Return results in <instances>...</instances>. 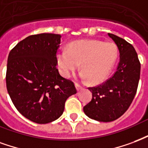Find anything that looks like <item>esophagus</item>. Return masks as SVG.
I'll return each instance as SVG.
<instances>
[{"instance_id":"34e87169","label":"esophagus","mask_w":148,"mask_h":148,"mask_svg":"<svg viewBox=\"0 0 148 148\" xmlns=\"http://www.w3.org/2000/svg\"><path fill=\"white\" fill-rule=\"evenodd\" d=\"M75 87H76V89L78 90H79L80 89H82V86L80 84H77V83H75Z\"/></svg>"}]
</instances>
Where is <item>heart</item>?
Masks as SVG:
<instances>
[{"label": "heart", "instance_id": "1", "mask_svg": "<svg viewBox=\"0 0 148 148\" xmlns=\"http://www.w3.org/2000/svg\"><path fill=\"white\" fill-rule=\"evenodd\" d=\"M117 58L114 43L89 39L70 43L68 50L58 52L57 61L60 72L65 77H69L81 63V78L98 84L108 76Z\"/></svg>", "mask_w": 148, "mask_h": 148}]
</instances>
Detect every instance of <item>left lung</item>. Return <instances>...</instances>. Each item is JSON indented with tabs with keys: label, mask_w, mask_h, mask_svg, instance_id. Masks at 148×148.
Segmentation results:
<instances>
[{
	"label": "left lung",
	"mask_w": 148,
	"mask_h": 148,
	"mask_svg": "<svg viewBox=\"0 0 148 148\" xmlns=\"http://www.w3.org/2000/svg\"><path fill=\"white\" fill-rule=\"evenodd\" d=\"M108 35L119 50V62L110 78L95 87H88L92 99L84 107L87 117L110 122L125 114L134 99L140 75V62L132 44L114 34Z\"/></svg>",
	"instance_id": "1"
}]
</instances>
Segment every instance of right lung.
Listing matches in <instances>:
<instances>
[{
  "label": "right lung",
  "instance_id": "obj_1",
  "mask_svg": "<svg viewBox=\"0 0 148 148\" xmlns=\"http://www.w3.org/2000/svg\"><path fill=\"white\" fill-rule=\"evenodd\" d=\"M61 35H30L9 53L6 86L12 101L23 116L47 124L63 114L67 99L77 92L72 80L58 69L57 53Z\"/></svg>",
  "mask_w": 148,
  "mask_h": 148
}]
</instances>
